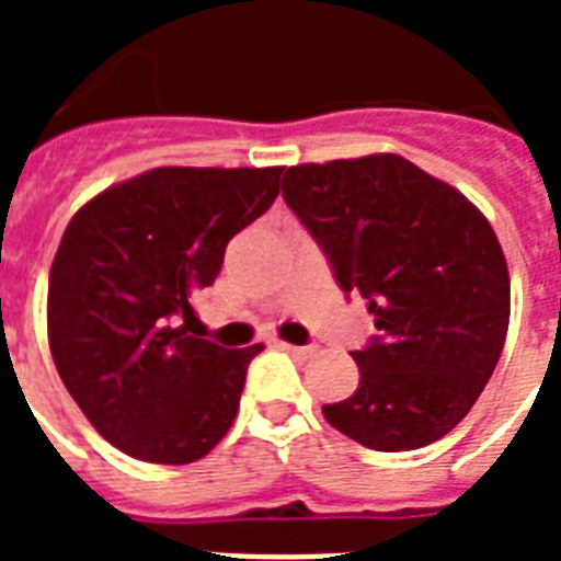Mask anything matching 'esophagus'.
Segmentation results:
<instances>
[{"instance_id":"obj_1","label":"esophagus","mask_w":561,"mask_h":561,"mask_svg":"<svg viewBox=\"0 0 561 561\" xmlns=\"http://www.w3.org/2000/svg\"><path fill=\"white\" fill-rule=\"evenodd\" d=\"M280 348H284L286 354L297 356V359H309V356L317 354L314 345H289V342H280Z\"/></svg>"}]
</instances>
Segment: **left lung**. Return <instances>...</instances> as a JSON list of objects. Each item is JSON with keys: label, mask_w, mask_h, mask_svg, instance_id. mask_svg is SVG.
Returning a JSON list of instances; mask_svg holds the SVG:
<instances>
[{"label": "left lung", "mask_w": 561, "mask_h": 561, "mask_svg": "<svg viewBox=\"0 0 561 561\" xmlns=\"http://www.w3.org/2000/svg\"><path fill=\"white\" fill-rule=\"evenodd\" d=\"M284 199L379 329L351 354L359 388L323 404L325 421L379 453L444 438L483 393L508 331L512 284L492 225L399 153L286 168Z\"/></svg>", "instance_id": "left-lung-1"}]
</instances>
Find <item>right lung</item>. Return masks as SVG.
<instances>
[{
    "label": "right lung",
    "instance_id": "1",
    "mask_svg": "<svg viewBox=\"0 0 561 561\" xmlns=\"http://www.w3.org/2000/svg\"><path fill=\"white\" fill-rule=\"evenodd\" d=\"M284 168H153L89 199L49 270L47 336L92 427L137 460L193 463L232 427L264 345L187 334L236 232L264 216Z\"/></svg>",
    "mask_w": 561,
    "mask_h": 561
}]
</instances>
